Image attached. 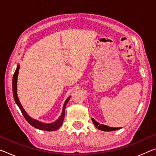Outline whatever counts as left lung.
Here are the masks:
<instances>
[{"label":"left lung","mask_w":156,"mask_h":156,"mask_svg":"<svg viewBox=\"0 0 156 156\" xmlns=\"http://www.w3.org/2000/svg\"><path fill=\"white\" fill-rule=\"evenodd\" d=\"M92 122H93L94 125H95L96 128H98L99 130L104 131H115L118 130V129H120V127H110V126H108L105 125H101V124H99L98 122H96L94 118H91Z\"/></svg>","instance_id":"1"}]
</instances>
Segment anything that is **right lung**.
Returning <instances> with one entry per match:
<instances>
[{"instance_id": "right-lung-1", "label": "right lung", "mask_w": 156, "mask_h": 156, "mask_svg": "<svg viewBox=\"0 0 156 156\" xmlns=\"http://www.w3.org/2000/svg\"><path fill=\"white\" fill-rule=\"evenodd\" d=\"M19 69H20V65H18L16 69V71H15L14 76H13V80H12L13 96H14V98L16 103L18 107H19V109H20L21 112H22L23 116L25 117V120H27L31 126H34V127L40 129V130L47 131H53L57 130L58 129L60 128V126H61L63 122V120H64L65 107H66V105H67V102H69V100L71 96L68 97V98L65 100L64 105H63L61 115H60L58 119L56 120L54 122L47 124V123L41 122H40V121H38L37 120L33 119V118H31L30 116L28 115L27 113H26V112L25 111V109H23V107H22V105H21L20 102L19 101V99H18V96H17V79H18V72H19Z\"/></svg>"}]
</instances>
